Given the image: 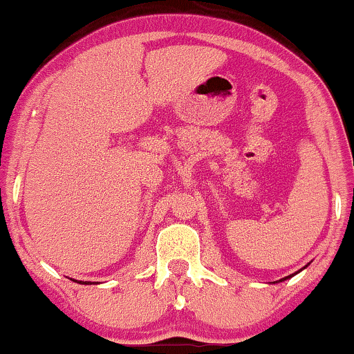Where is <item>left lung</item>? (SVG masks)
<instances>
[{"label": "left lung", "instance_id": "8db88e82", "mask_svg": "<svg viewBox=\"0 0 354 354\" xmlns=\"http://www.w3.org/2000/svg\"><path fill=\"white\" fill-rule=\"evenodd\" d=\"M295 274H292V275H288V277H285V279H282V280H287V279H290V277H293Z\"/></svg>", "mask_w": 354, "mask_h": 354}]
</instances>
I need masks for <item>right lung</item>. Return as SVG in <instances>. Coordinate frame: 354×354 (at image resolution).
<instances>
[{
    "instance_id": "right-lung-1",
    "label": "right lung",
    "mask_w": 354,
    "mask_h": 354,
    "mask_svg": "<svg viewBox=\"0 0 354 354\" xmlns=\"http://www.w3.org/2000/svg\"><path fill=\"white\" fill-rule=\"evenodd\" d=\"M75 282H77V280H75ZM77 283H85V282H77ZM88 283V282H87Z\"/></svg>"
}]
</instances>
